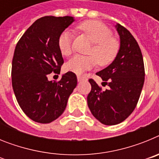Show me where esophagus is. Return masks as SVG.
Wrapping results in <instances>:
<instances>
[{"label": "esophagus", "mask_w": 159, "mask_h": 159, "mask_svg": "<svg viewBox=\"0 0 159 159\" xmlns=\"http://www.w3.org/2000/svg\"><path fill=\"white\" fill-rule=\"evenodd\" d=\"M77 80H78L79 82H81V81L87 80V79L84 76H81V75H77Z\"/></svg>", "instance_id": "esophagus-1"}]
</instances>
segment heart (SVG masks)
Wrapping results in <instances>:
<instances>
[{
  "mask_svg": "<svg viewBox=\"0 0 159 159\" xmlns=\"http://www.w3.org/2000/svg\"><path fill=\"white\" fill-rule=\"evenodd\" d=\"M79 29L88 35L94 42L90 54L93 56L75 55L66 63L65 69L75 74H82L93 67L96 61L100 66L110 64L116 59L119 51V44L114 38L112 32L104 24L96 20H87L79 25ZM73 35L69 30L63 31L57 40L59 50L63 56L71 54Z\"/></svg>",
  "mask_w": 159,
  "mask_h": 159,
  "instance_id": "1",
  "label": "heart"
}]
</instances>
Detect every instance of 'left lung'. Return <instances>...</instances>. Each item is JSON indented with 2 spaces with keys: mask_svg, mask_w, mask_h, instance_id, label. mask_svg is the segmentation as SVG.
I'll return each instance as SVG.
<instances>
[{
  "mask_svg": "<svg viewBox=\"0 0 159 159\" xmlns=\"http://www.w3.org/2000/svg\"><path fill=\"white\" fill-rule=\"evenodd\" d=\"M120 46L113 62L96 73L103 82L102 88L90 79L92 91L88 105L94 117L107 126L116 125L134 110L145 80L144 64L140 48L131 33L121 25H116Z\"/></svg>",
  "mask_w": 159,
  "mask_h": 159,
  "instance_id": "1",
  "label": "left lung"
}]
</instances>
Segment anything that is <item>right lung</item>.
Listing matches in <instances>:
<instances>
[{
  "mask_svg": "<svg viewBox=\"0 0 159 159\" xmlns=\"http://www.w3.org/2000/svg\"><path fill=\"white\" fill-rule=\"evenodd\" d=\"M75 19L46 16L36 20L16 43L12 63L15 96L32 120L49 123L63 114L67 99L77 85L75 73L62 75L59 82L49 81L52 72L60 74L64 64L57 40Z\"/></svg>",
  "mask_w": 159,
  "mask_h": 159,
  "instance_id": "right-lung-1",
  "label": "right lung"
}]
</instances>
